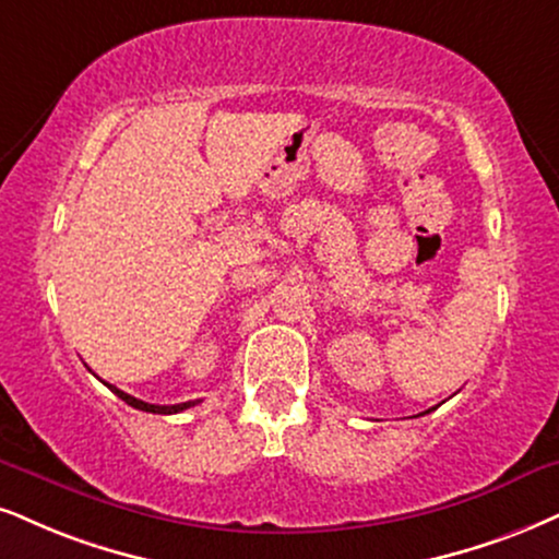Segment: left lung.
Here are the masks:
<instances>
[{
    "label": "left lung",
    "instance_id": "1",
    "mask_svg": "<svg viewBox=\"0 0 559 559\" xmlns=\"http://www.w3.org/2000/svg\"><path fill=\"white\" fill-rule=\"evenodd\" d=\"M427 412H430V409H427ZM427 412H425V415H427Z\"/></svg>",
    "mask_w": 559,
    "mask_h": 559
}]
</instances>
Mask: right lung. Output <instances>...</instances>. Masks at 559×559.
Returning <instances> with one entry per match:
<instances>
[{
    "instance_id": "1",
    "label": "right lung",
    "mask_w": 559,
    "mask_h": 559,
    "mask_svg": "<svg viewBox=\"0 0 559 559\" xmlns=\"http://www.w3.org/2000/svg\"><path fill=\"white\" fill-rule=\"evenodd\" d=\"M106 385H108V389L114 391L116 396L121 399V402H127L129 406H134V409H142V412H153V415H176V412H183V409H189V406L199 404V402H183V404H170V406H160V404H147V402H142V399H134V396L123 394L121 389H116V385H111V383H106Z\"/></svg>"
}]
</instances>
